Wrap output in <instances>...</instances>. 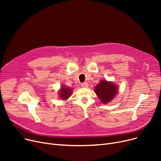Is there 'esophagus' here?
I'll return each instance as SVG.
<instances>
[{"mask_svg":"<svg viewBox=\"0 0 161 161\" xmlns=\"http://www.w3.org/2000/svg\"><path fill=\"white\" fill-rule=\"evenodd\" d=\"M81 86H82L83 87H88V83H87V82L82 83H81Z\"/></svg>","mask_w":161,"mask_h":161,"instance_id":"1","label":"esophagus"}]
</instances>
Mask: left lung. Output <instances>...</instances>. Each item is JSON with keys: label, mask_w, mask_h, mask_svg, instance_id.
Masks as SVG:
<instances>
[{"label": "left lung", "mask_w": 161, "mask_h": 161, "mask_svg": "<svg viewBox=\"0 0 161 161\" xmlns=\"http://www.w3.org/2000/svg\"><path fill=\"white\" fill-rule=\"evenodd\" d=\"M117 86L113 82L104 80H101L95 87L94 91L101 103L107 104L115 97L117 93Z\"/></svg>", "instance_id": "8db88e82"}]
</instances>
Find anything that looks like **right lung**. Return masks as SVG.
<instances>
[{
	"label": "right lung",
	"mask_w": 161,
	"mask_h": 161,
	"mask_svg": "<svg viewBox=\"0 0 161 161\" xmlns=\"http://www.w3.org/2000/svg\"><path fill=\"white\" fill-rule=\"evenodd\" d=\"M72 93V91L71 88L65 86H62L60 91H59V97L62 100H66L69 98Z\"/></svg>",
	"instance_id": "obj_1"
}]
</instances>
